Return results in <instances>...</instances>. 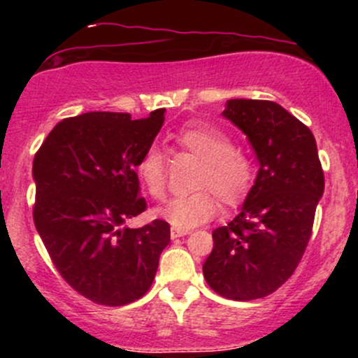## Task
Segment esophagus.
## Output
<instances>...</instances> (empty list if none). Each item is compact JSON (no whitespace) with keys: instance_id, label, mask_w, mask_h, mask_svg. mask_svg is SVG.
<instances>
[{"instance_id":"34e87169","label":"esophagus","mask_w":358,"mask_h":358,"mask_svg":"<svg viewBox=\"0 0 358 358\" xmlns=\"http://www.w3.org/2000/svg\"><path fill=\"white\" fill-rule=\"evenodd\" d=\"M187 234H190V232L185 231V229H176V227H173V229H171L170 236H171V239H178V237L187 236Z\"/></svg>"}]
</instances>
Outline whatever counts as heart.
I'll use <instances>...</instances> for the list:
<instances>
[{"label":"heart","mask_w":358,"mask_h":358,"mask_svg":"<svg viewBox=\"0 0 358 358\" xmlns=\"http://www.w3.org/2000/svg\"><path fill=\"white\" fill-rule=\"evenodd\" d=\"M175 145L199 156L195 188L199 192L178 196L159 208L158 213L176 229H192L217 215L220 202L237 205L248 196L254 183L252 158L241 148L232 146L229 134L215 126L192 122L173 136ZM136 171L146 192L155 200L166 195V156L156 146H150L139 158Z\"/></svg>","instance_id":"b5f03b06"}]
</instances>
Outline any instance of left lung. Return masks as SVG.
<instances>
[{
    "mask_svg": "<svg viewBox=\"0 0 358 358\" xmlns=\"http://www.w3.org/2000/svg\"><path fill=\"white\" fill-rule=\"evenodd\" d=\"M222 116L248 136L259 171L236 219L212 232L203 276L220 296L250 301L274 293L296 269L324 176L313 133L276 102L231 99Z\"/></svg>",
    "mask_w": 358,
    "mask_h": 358,
    "instance_id": "1",
    "label": "left lung"
}]
</instances>
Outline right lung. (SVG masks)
Wrapping results in <instances>:
<instances>
[{
    "mask_svg": "<svg viewBox=\"0 0 358 358\" xmlns=\"http://www.w3.org/2000/svg\"><path fill=\"white\" fill-rule=\"evenodd\" d=\"M163 121L165 109L85 113L60 121L35 155L36 231L62 278L99 305L141 298L170 242L165 220L122 227L146 210L136 165Z\"/></svg>",
    "mask_w": 358,
    "mask_h": 358,
    "instance_id": "obj_1",
    "label": "right lung"
}]
</instances>
